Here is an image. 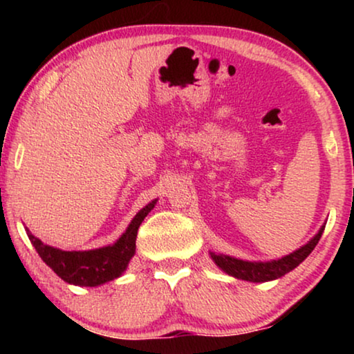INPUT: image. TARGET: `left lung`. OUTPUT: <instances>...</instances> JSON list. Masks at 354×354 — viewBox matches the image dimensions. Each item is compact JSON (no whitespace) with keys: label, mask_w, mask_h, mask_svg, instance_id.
<instances>
[{"label":"left lung","mask_w":354,"mask_h":354,"mask_svg":"<svg viewBox=\"0 0 354 354\" xmlns=\"http://www.w3.org/2000/svg\"><path fill=\"white\" fill-rule=\"evenodd\" d=\"M324 227L317 232V235L306 243L301 248L293 251L292 254L285 256L282 259L277 261H269V263H248V261H241L230 258L225 254H214L211 253V258L214 259V263L219 268L227 272L232 277L248 280V282H268V280H274L285 275L290 270H293L299 263H303L304 259L311 254V251L316 248V245L321 240V235L324 232Z\"/></svg>","instance_id":"obj_1"}]
</instances>
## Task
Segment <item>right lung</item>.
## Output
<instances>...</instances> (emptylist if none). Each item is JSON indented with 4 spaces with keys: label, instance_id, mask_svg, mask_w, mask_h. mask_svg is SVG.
<instances>
[{
    "label": "right lung",
    "instance_id": "1",
    "mask_svg": "<svg viewBox=\"0 0 354 354\" xmlns=\"http://www.w3.org/2000/svg\"><path fill=\"white\" fill-rule=\"evenodd\" d=\"M154 205H156V200L145 206L130 222L125 234L113 246H104V248L90 251H62L43 245L41 240L33 236L28 230L27 235L40 258L64 282L80 285V287H96V285L118 279L127 269L129 261L135 254L138 227Z\"/></svg>",
    "mask_w": 354,
    "mask_h": 354
}]
</instances>
